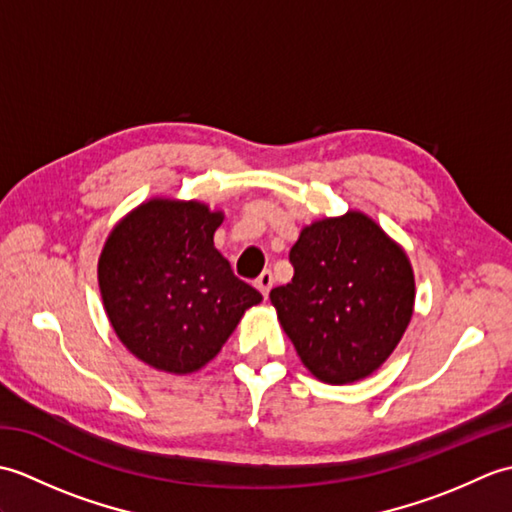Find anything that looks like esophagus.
<instances>
[{"label": "esophagus", "mask_w": 512, "mask_h": 512, "mask_svg": "<svg viewBox=\"0 0 512 512\" xmlns=\"http://www.w3.org/2000/svg\"><path fill=\"white\" fill-rule=\"evenodd\" d=\"M273 281H275V279H273V273H270V270H264V273L255 279V286H257L259 292H262L264 297H268L270 288H273Z\"/></svg>", "instance_id": "1"}]
</instances>
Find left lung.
<instances>
[{"instance_id": "left-lung-1", "label": "left lung", "mask_w": 512, "mask_h": 512, "mask_svg": "<svg viewBox=\"0 0 512 512\" xmlns=\"http://www.w3.org/2000/svg\"><path fill=\"white\" fill-rule=\"evenodd\" d=\"M290 264L295 277L270 290V301L301 363L330 385L376 372L413 314L405 250L372 217L347 211L303 228Z\"/></svg>"}]
</instances>
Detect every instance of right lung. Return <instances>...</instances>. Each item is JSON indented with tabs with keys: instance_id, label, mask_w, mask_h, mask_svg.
Wrapping results in <instances>:
<instances>
[{
	"instance_id": "right-lung-1",
	"label": "right lung",
	"mask_w": 512,
	"mask_h": 512,
	"mask_svg": "<svg viewBox=\"0 0 512 512\" xmlns=\"http://www.w3.org/2000/svg\"><path fill=\"white\" fill-rule=\"evenodd\" d=\"M222 220L202 202L154 198L123 217L103 246L107 317L127 350L160 372H198L262 301L213 246Z\"/></svg>"
}]
</instances>
